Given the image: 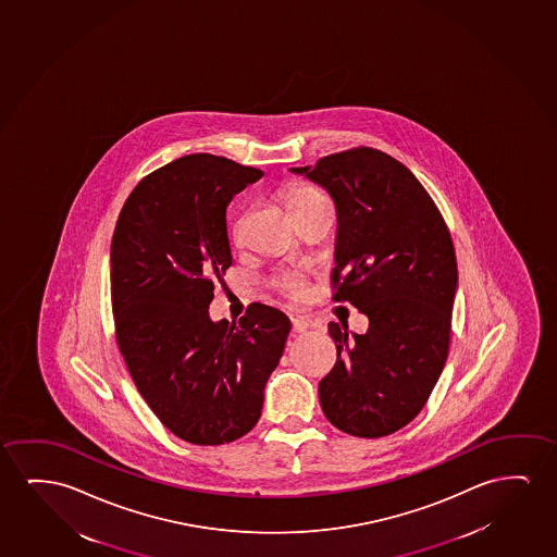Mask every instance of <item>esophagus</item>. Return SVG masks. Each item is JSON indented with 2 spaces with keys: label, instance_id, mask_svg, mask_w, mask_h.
Returning a JSON list of instances; mask_svg holds the SVG:
<instances>
[{
  "label": "esophagus",
  "instance_id": "1",
  "mask_svg": "<svg viewBox=\"0 0 557 557\" xmlns=\"http://www.w3.org/2000/svg\"><path fill=\"white\" fill-rule=\"evenodd\" d=\"M309 329H311V322L307 321L306 317H294L292 319V330L296 334H301V332H306Z\"/></svg>",
  "mask_w": 557,
  "mask_h": 557
}]
</instances>
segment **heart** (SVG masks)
<instances>
[{"label":"heart","instance_id":"1","mask_svg":"<svg viewBox=\"0 0 557 557\" xmlns=\"http://www.w3.org/2000/svg\"><path fill=\"white\" fill-rule=\"evenodd\" d=\"M284 202H286L292 213H298L309 210L313 206L321 205V202H326V198L317 188L311 187V185L294 183V185L286 188ZM281 284H283L284 290L288 292L294 298H299L304 294V284L299 283L296 276H283Z\"/></svg>","mask_w":557,"mask_h":557}]
</instances>
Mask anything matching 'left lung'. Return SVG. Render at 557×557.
Returning <instances> with one entry per match:
<instances>
[{"mask_svg": "<svg viewBox=\"0 0 557 557\" xmlns=\"http://www.w3.org/2000/svg\"><path fill=\"white\" fill-rule=\"evenodd\" d=\"M290 172L332 196L334 299L369 317L367 334L329 324L337 361L319 384L322 412L355 437H385L414 420L447 361L453 238L414 173L382 150H345Z\"/></svg>", "mask_w": 557, "mask_h": 557, "instance_id": "1", "label": "left lung"}]
</instances>
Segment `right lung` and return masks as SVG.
<instances>
[{"instance_id": "right-lung-1", "label": "right lung", "mask_w": 557, "mask_h": 557, "mask_svg": "<svg viewBox=\"0 0 557 557\" xmlns=\"http://www.w3.org/2000/svg\"><path fill=\"white\" fill-rule=\"evenodd\" d=\"M261 175L205 152L177 158L134 188L112 236L117 347L158 420L193 445H225L258 423L290 332L263 304L238 322L208 311L233 261L227 206Z\"/></svg>"}]
</instances>
